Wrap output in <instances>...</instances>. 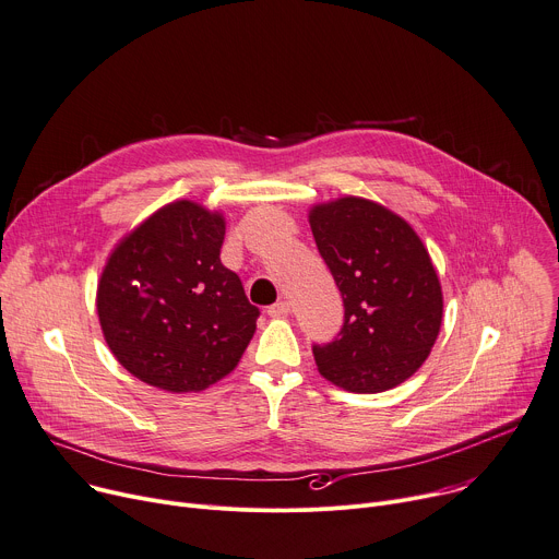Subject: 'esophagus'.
I'll return each mask as SVG.
<instances>
[{"mask_svg": "<svg viewBox=\"0 0 559 559\" xmlns=\"http://www.w3.org/2000/svg\"><path fill=\"white\" fill-rule=\"evenodd\" d=\"M267 314L274 317V319H281V317H287L289 314V302L287 300H278L274 302V306L267 308Z\"/></svg>", "mask_w": 559, "mask_h": 559, "instance_id": "esophagus-1", "label": "esophagus"}]
</instances>
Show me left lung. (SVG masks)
<instances>
[{
  "label": "left lung",
  "instance_id": "1",
  "mask_svg": "<svg viewBox=\"0 0 559 559\" xmlns=\"http://www.w3.org/2000/svg\"><path fill=\"white\" fill-rule=\"evenodd\" d=\"M308 218L345 306L338 338L314 345L319 372L357 394L396 388L441 330L443 294L426 245L408 221L361 195L319 202Z\"/></svg>",
  "mask_w": 559,
  "mask_h": 559
}]
</instances>
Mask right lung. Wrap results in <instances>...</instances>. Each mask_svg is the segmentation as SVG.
<instances>
[{
    "instance_id": "right-lung-1",
    "label": "right lung",
    "mask_w": 559,
    "mask_h": 559,
    "mask_svg": "<svg viewBox=\"0 0 559 559\" xmlns=\"http://www.w3.org/2000/svg\"><path fill=\"white\" fill-rule=\"evenodd\" d=\"M223 212L174 200L120 238L97 281L99 328L118 364L165 392H200L240 361L259 308L221 263Z\"/></svg>"
}]
</instances>
